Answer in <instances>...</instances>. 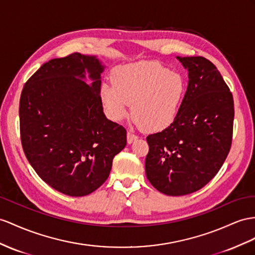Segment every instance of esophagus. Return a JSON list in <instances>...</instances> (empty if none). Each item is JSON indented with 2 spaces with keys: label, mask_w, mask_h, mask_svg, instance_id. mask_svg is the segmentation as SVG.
<instances>
[{
  "label": "esophagus",
  "mask_w": 255,
  "mask_h": 255,
  "mask_svg": "<svg viewBox=\"0 0 255 255\" xmlns=\"http://www.w3.org/2000/svg\"><path fill=\"white\" fill-rule=\"evenodd\" d=\"M136 139H138V135L134 134L132 131L127 132V142L129 143V144H130V143H132L133 141H135Z\"/></svg>",
  "instance_id": "1"
}]
</instances>
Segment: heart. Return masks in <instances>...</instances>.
I'll list each match as a JSON object with an SVG mask.
<instances>
[{
	"label": "heart",
	"mask_w": 255,
	"mask_h": 255,
	"mask_svg": "<svg viewBox=\"0 0 255 255\" xmlns=\"http://www.w3.org/2000/svg\"><path fill=\"white\" fill-rule=\"evenodd\" d=\"M186 95L184 77L157 62L124 65L114 72L113 85L103 84L100 100L104 112L121 121L129 112L146 131H159L177 119Z\"/></svg>",
	"instance_id": "b5f03b06"
}]
</instances>
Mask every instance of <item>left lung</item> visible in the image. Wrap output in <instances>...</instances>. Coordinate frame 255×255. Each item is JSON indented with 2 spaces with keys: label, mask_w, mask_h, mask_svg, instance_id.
<instances>
[{
  "label": "left lung",
  "mask_w": 255,
  "mask_h": 255,
  "mask_svg": "<svg viewBox=\"0 0 255 255\" xmlns=\"http://www.w3.org/2000/svg\"><path fill=\"white\" fill-rule=\"evenodd\" d=\"M188 71L177 119L147 135L146 178L162 194L183 196L219 172L232 146L234 99L217 67L204 57H177Z\"/></svg>",
  "instance_id": "1"
}]
</instances>
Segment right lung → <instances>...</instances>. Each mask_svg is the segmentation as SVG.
I'll return each instance as SVG.
<instances>
[{
  "label": "right lung",
  "instance_id": "1",
  "mask_svg": "<svg viewBox=\"0 0 255 255\" xmlns=\"http://www.w3.org/2000/svg\"><path fill=\"white\" fill-rule=\"evenodd\" d=\"M104 67L80 53L44 63L24 84L19 103L25 157L44 182L82 197L106 180L126 146V129L109 121L100 100ZM87 71L91 85L82 80Z\"/></svg>",
  "mask_w": 255,
  "mask_h": 255
}]
</instances>
